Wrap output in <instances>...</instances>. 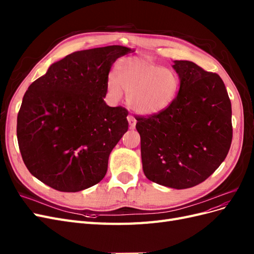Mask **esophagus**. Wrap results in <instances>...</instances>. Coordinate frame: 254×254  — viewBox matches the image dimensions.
<instances>
[{
	"label": "esophagus",
	"mask_w": 254,
	"mask_h": 254,
	"mask_svg": "<svg viewBox=\"0 0 254 254\" xmlns=\"http://www.w3.org/2000/svg\"><path fill=\"white\" fill-rule=\"evenodd\" d=\"M127 120H128L130 128H134V127H135V124H136V120L132 117V115H128Z\"/></svg>",
	"instance_id": "1"
}]
</instances>
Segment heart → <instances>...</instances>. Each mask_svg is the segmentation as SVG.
<instances>
[{"label":"heart","mask_w":254,"mask_h":254,"mask_svg":"<svg viewBox=\"0 0 254 254\" xmlns=\"http://www.w3.org/2000/svg\"><path fill=\"white\" fill-rule=\"evenodd\" d=\"M177 74L142 57L123 59L107 87L115 101L127 94V103L133 111L150 115L170 106L179 89Z\"/></svg>","instance_id":"1"}]
</instances>
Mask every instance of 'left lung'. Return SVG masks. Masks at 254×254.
Segmentation results:
<instances>
[{"instance_id": "obj_1", "label": "left lung", "mask_w": 254, "mask_h": 254, "mask_svg": "<svg viewBox=\"0 0 254 254\" xmlns=\"http://www.w3.org/2000/svg\"><path fill=\"white\" fill-rule=\"evenodd\" d=\"M180 89L170 106L137 117L145 176L177 190L193 188L217 170L232 142V109L219 75L175 60Z\"/></svg>"}]
</instances>
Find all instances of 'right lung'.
Listing matches in <instances>:
<instances>
[{"instance_id":"obj_1","label":"right lung","mask_w":254,"mask_h":254,"mask_svg":"<svg viewBox=\"0 0 254 254\" xmlns=\"http://www.w3.org/2000/svg\"><path fill=\"white\" fill-rule=\"evenodd\" d=\"M131 50L110 45L74 52L53 64L23 97L17 120L27 170L60 191H79L105 177L127 130V109L104 101L110 68Z\"/></svg>"}]
</instances>
